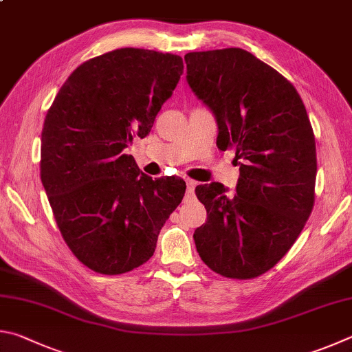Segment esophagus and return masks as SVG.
I'll list each match as a JSON object with an SVG mask.
<instances>
[{
  "label": "esophagus",
  "instance_id": "esophagus-1",
  "mask_svg": "<svg viewBox=\"0 0 352 352\" xmlns=\"http://www.w3.org/2000/svg\"><path fill=\"white\" fill-rule=\"evenodd\" d=\"M186 182H187V193H188V195H192V193L195 192L196 182H195V181H192V179H187Z\"/></svg>",
  "mask_w": 352,
  "mask_h": 352
}]
</instances>
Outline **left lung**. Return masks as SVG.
<instances>
[{"instance_id":"obj_1","label":"left lung","mask_w":352,"mask_h":352,"mask_svg":"<svg viewBox=\"0 0 352 352\" xmlns=\"http://www.w3.org/2000/svg\"><path fill=\"white\" fill-rule=\"evenodd\" d=\"M187 82L213 111L217 145L239 160L236 195L219 182L196 187L207 208L196 250L213 272L256 278L285 256L316 201L317 151L297 89L272 66L239 47L188 52Z\"/></svg>"}]
</instances>
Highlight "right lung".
I'll list each match as a JSON object with an SVG mask.
<instances>
[{
	"label": "right lung",
	"mask_w": 352,
	"mask_h": 352,
	"mask_svg": "<svg viewBox=\"0 0 352 352\" xmlns=\"http://www.w3.org/2000/svg\"><path fill=\"white\" fill-rule=\"evenodd\" d=\"M184 72L179 55L122 47L74 71L47 109L40 176L61 236L77 260L120 275L154 254L186 182L151 179L123 150L144 139Z\"/></svg>",
	"instance_id": "obj_1"
}]
</instances>
